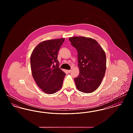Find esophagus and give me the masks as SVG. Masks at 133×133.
Wrapping results in <instances>:
<instances>
[{"instance_id":"obj_1","label":"esophagus","mask_w":133,"mask_h":133,"mask_svg":"<svg viewBox=\"0 0 133 133\" xmlns=\"http://www.w3.org/2000/svg\"><path fill=\"white\" fill-rule=\"evenodd\" d=\"M71 71H72L71 70H67V72H68V73H70V72H71Z\"/></svg>"}]
</instances>
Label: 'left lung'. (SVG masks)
<instances>
[{
  "instance_id": "8db88e82",
  "label": "left lung",
  "mask_w": 133,
  "mask_h": 133,
  "mask_svg": "<svg viewBox=\"0 0 133 133\" xmlns=\"http://www.w3.org/2000/svg\"><path fill=\"white\" fill-rule=\"evenodd\" d=\"M69 40L78 51L79 74L74 78L76 87L83 93L93 92L100 86L105 74V52L93 38L75 36Z\"/></svg>"
}]
</instances>
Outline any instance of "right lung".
<instances>
[{
	"instance_id": "right-lung-1",
	"label": "right lung",
	"mask_w": 133,
	"mask_h": 133,
	"mask_svg": "<svg viewBox=\"0 0 133 133\" xmlns=\"http://www.w3.org/2000/svg\"><path fill=\"white\" fill-rule=\"evenodd\" d=\"M64 38L44 41L32 52L30 64L32 74L38 87L48 94L55 93L61 88L66 74L59 66V50Z\"/></svg>"
}]
</instances>
